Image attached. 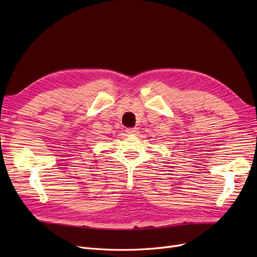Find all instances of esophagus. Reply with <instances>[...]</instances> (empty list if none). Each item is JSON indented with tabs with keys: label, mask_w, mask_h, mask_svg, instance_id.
<instances>
[{
	"label": "esophagus",
	"mask_w": 257,
	"mask_h": 257,
	"mask_svg": "<svg viewBox=\"0 0 257 257\" xmlns=\"http://www.w3.org/2000/svg\"><path fill=\"white\" fill-rule=\"evenodd\" d=\"M125 132H126V134H128V135H136L137 133H139V131H138V128L137 127H128V128H126L125 130Z\"/></svg>",
	"instance_id": "esophagus-1"
}]
</instances>
